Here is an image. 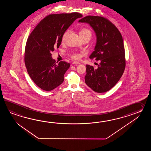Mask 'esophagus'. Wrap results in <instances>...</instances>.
Instances as JSON below:
<instances>
[{
    "label": "esophagus",
    "instance_id": "obj_1",
    "mask_svg": "<svg viewBox=\"0 0 151 151\" xmlns=\"http://www.w3.org/2000/svg\"><path fill=\"white\" fill-rule=\"evenodd\" d=\"M73 65H78L80 64V63L79 62H77V61H73L72 63Z\"/></svg>",
    "mask_w": 151,
    "mask_h": 151
}]
</instances>
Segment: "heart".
Listing matches in <instances>:
<instances>
[{"mask_svg": "<svg viewBox=\"0 0 151 151\" xmlns=\"http://www.w3.org/2000/svg\"><path fill=\"white\" fill-rule=\"evenodd\" d=\"M70 32V30L68 29L64 33L63 35L62 36V42H64L65 39L66 38L68 33ZM79 35L81 37H90V38L92 36V32L90 29L87 28H82L80 30ZM71 57L74 59H79L80 55L78 53H73L71 55Z\"/></svg>", "mask_w": 151, "mask_h": 151, "instance_id": "heart-1", "label": "heart"}]
</instances>
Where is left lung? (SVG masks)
<instances>
[{"instance_id": "obj_1", "label": "left lung", "mask_w": 151, "mask_h": 151, "mask_svg": "<svg viewBox=\"0 0 151 151\" xmlns=\"http://www.w3.org/2000/svg\"><path fill=\"white\" fill-rule=\"evenodd\" d=\"M79 22L88 23L96 32V45L90 58L100 61L97 68L87 65L85 83L96 92H106L116 85L125 71L122 35L116 26L104 17L87 16Z\"/></svg>"}]
</instances>
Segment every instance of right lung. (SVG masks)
<instances>
[{"label": "right lung", "instance_id": "right-lung-1", "mask_svg": "<svg viewBox=\"0 0 151 151\" xmlns=\"http://www.w3.org/2000/svg\"><path fill=\"white\" fill-rule=\"evenodd\" d=\"M82 17L78 12L49 14L29 35L25 49V64L29 77L42 90L51 91L64 81L70 64L64 61L57 64L51 52L59 47L62 36L68 27Z\"/></svg>", "mask_w": 151, "mask_h": 151}]
</instances>
